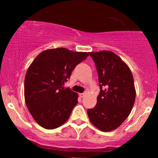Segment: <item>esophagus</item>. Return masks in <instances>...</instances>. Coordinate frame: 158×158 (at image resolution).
Wrapping results in <instances>:
<instances>
[{
	"instance_id": "esophagus-1",
	"label": "esophagus",
	"mask_w": 158,
	"mask_h": 158,
	"mask_svg": "<svg viewBox=\"0 0 158 158\" xmlns=\"http://www.w3.org/2000/svg\"><path fill=\"white\" fill-rule=\"evenodd\" d=\"M85 93H81V94H79V97H80L81 98H82V97H84L85 96Z\"/></svg>"
}]
</instances>
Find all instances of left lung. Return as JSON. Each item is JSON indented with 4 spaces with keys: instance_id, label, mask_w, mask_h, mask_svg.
I'll return each mask as SVG.
<instances>
[{
    "instance_id": "8db88e82",
    "label": "left lung",
    "mask_w": 158,
    "mask_h": 158,
    "mask_svg": "<svg viewBox=\"0 0 158 158\" xmlns=\"http://www.w3.org/2000/svg\"><path fill=\"white\" fill-rule=\"evenodd\" d=\"M99 77L100 93L88 115L102 131L116 129L126 120L135 104L136 90L130 68L111 51L90 52Z\"/></svg>"
}]
</instances>
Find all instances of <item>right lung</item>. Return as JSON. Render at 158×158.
I'll list each match as a JSON object with an SVG mask.
<instances>
[{"label": "right lung", "instance_id": "1", "mask_svg": "<svg viewBox=\"0 0 158 158\" xmlns=\"http://www.w3.org/2000/svg\"><path fill=\"white\" fill-rule=\"evenodd\" d=\"M88 56L87 52L63 48L49 49L30 65L24 80L25 102L39 126L54 129L69 119L78 102V94L63 85L75 67Z\"/></svg>", "mask_w": 158, "mask_h": 158}]
</instances>
